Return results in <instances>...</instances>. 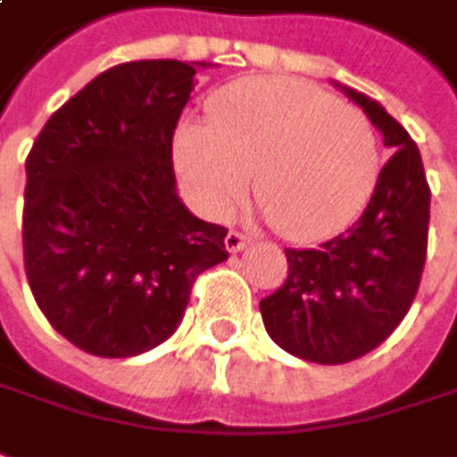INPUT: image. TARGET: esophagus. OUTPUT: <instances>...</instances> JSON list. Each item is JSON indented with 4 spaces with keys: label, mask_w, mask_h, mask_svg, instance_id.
Instances as JSON below:
<instances>
[{
    "label": "esophagus",
    "mask_w": 457,
    "mask_h": 457,
    "mask_svg": "<svg viewBox=\"0 0 457 457\" xmlns=\"http://www.w3.org/2000/svg\"><path fill=\"white\" fill-rule=\"evenodd\" d=\"M247 242H250V237H247V235H242V232H237V229H229L228 237H225V247H228L229 253H240Z\"/></svg>",
    "instance_id": "obj_1"
}]
</instances>
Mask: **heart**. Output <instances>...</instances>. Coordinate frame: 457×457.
Masks as SVG:
<instances>
[{
  "label": "heart",
  "mask_w": 457,
  "mask_h": 457,
  "mask_svg": "<svg viewBox=\"0 0 457 457\" xmlns=\"http://www.w3.org/2000/svg\"><path fill=\"white\" fill-rule=\"evenodd\" d=\"M207 120L182 124L175 139L179 177L207 217L228 215L250 175L254 200L290 242L330 237L370 200L380 172L370 120L318 87L240 79L210 97Z\"/></svg>",
  "instance_id": "heart-1"
}]
</instances>
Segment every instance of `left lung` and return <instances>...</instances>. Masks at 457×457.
Here are the masks:
<instances>
[{
	"label": "left lung",
	"instance_id": "1",
	"mask_svg": "<svg viewBox=\"0 0 457 457\" xmlns=\"http://www.w3.org/2000/svg\"><path fill=\"white\" fill-rule=\"evenodd\" d=\"M393 154L365 212L315 250H285L287 278L260 303L270 337L295 358L343 365L385 343L420 287L430 187L418 145L375 99L345 87Z\"/></svg>",
	"mask_w": 457,
	"mask_h": 457
}]
</instances>
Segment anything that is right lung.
<instances>
[{
  "instance_id": "add662e5",
  "label": "right lung",
  "mask_w": 457,
  "mask_h": 457,
  "mask_svg": "<svg viewBox=\"0 0 457 457\" xmlns=\"http://www.w3.org/2000/svg\"><path fill=\"white\" fill-rule=\"evenodd\" d=\"M195 74L177 59L110 67L46 120L27 154L24 272L49 325L89 355L164 343L197 275L228 260V229L175 192L172 137Z\"/></svg>"
}]
</instances>
